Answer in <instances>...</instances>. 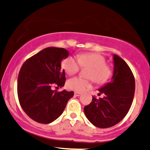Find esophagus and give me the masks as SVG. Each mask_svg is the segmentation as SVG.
I'll return each mask as SVG.
<instances>
[{
    "label": "esophagus",
    "mask_w": 150,
    "mask_h": 150,
    "mask_svg": "<svg viewBox=\"0 0 150 150\" xmlns=\"http://www.w3.org/2000/svg\"><path fill=\"white\" fill-rule=\"evenodd\" d=\"M81 95V93L80 92H77V91H75V96H80Z\"/></svg>",
    "instance_id": "1"
}]
</instances>
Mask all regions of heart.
Wrapping results in <instances>:
<instances>
[{"label":"heart","mask_w":150,"mask_h":150,"mask_svg":"<svg viewBox=\"0 0 150 150\" xmlns=\"http://www.w3.org/2000/svg\"><path fill=\"white\" fill-rule=\"evenodd\" d=\"M76 59L72 57H68L62 60V67L69 75H74L78 72L80 66L90 67L87 77L91 78L98 84L105 83L111 78L112 70L106 65V59L101 54L96 53H85L78 55ZM67 88L75 91H83L91 87V81L80 77L71 78L67 81Z\"/></svg>","instance_id":"1"}]
</instances>
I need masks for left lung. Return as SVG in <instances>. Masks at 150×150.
Returning a JSON list of instances; mask_svg holds the SVG:
<instances>
[{
    "mask_svg": "<svg viewBox=\"0 0 150 150\" xmlns=\"http://www.w3.org/2000/svg\"><path fill=\"white\" fill-rule=\"evenodd\" d=\"M113 70L111 80L98 89L103 98L93 97L92 102L84 107L90 122L98 128H108L122 120L132 105L135 91L133 73L125 61L113 54Z\"/></svg>",
    "mask_w": 150,
    "mask_h": 150,
    "instance_id": "left-lung-1",
    "label": "left lung"
}]
</instances>
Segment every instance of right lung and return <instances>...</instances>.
<instances>
[{
  "mask_svg": "<svg viewBox=\"0 0 150 150\" xmlns=\"http://www.w3.org/2000/svg\"><path fill=\"white\" fill-rule=\"evenodd\" d=\"M68 56L65 49L47 47L31 57L21 67L17 84L20 105L38 123L50 124L56 120L73 97V91L52 89L54 85L64 86L65 72L61 69V62Z\"/></svg>",
  "mask_w": 150,
  "mask_h": 150,
  "instance_id": "add662e5",
  "label": "right lung"
}]
</instances>
